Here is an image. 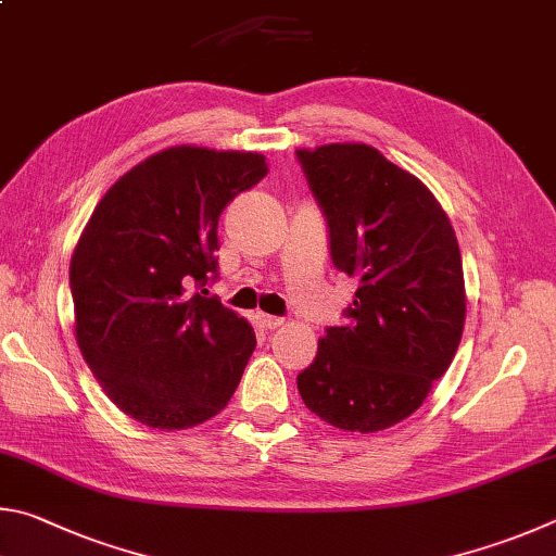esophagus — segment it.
Listing matches in <instances>:
<instances>
[{"instance_id": "1", "label": "esophagus", "mask_w": 556, "mask_h": 556, "mask_svg": "<svg viewBox=\"0 0 556 556\" xmlns=\"http://www.w3.org/2000/svg\"><path fill=\"white\" fill-rule=\"evenodd\" d=\"M256 323H258L263 329H276V327L283 325V319L273 317V315H266V313H256Z\"/></svg>"}]
</instances>
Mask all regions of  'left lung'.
Segmentation results:
<instances>
[{
    "mask_svg": "<svg viewBox=\"0 0 556 556\" xmlns=\"http://www.w3.org/2000/svg\"><path fill=\"white\" fill-rule=\"evenodd\" d=\"M295 153L325 212L334 266L358 283L346 323L325 329L298 391L339 430H386L425 403L459 349V243L427 185L374 146Z\"/></svg>",
    "mask_w": 556,
    "mask_h": 556,
    "instance_id": "1",
    "label": "left lung"
}]
</instances>
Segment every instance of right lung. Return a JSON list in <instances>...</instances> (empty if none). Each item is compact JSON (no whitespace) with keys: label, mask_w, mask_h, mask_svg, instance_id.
I'll list each match as a JSON object with an SVG mask.
<instances>
[{"label":"right lung","mask_w":556,"mask_h":556,"mask_svg":"<svg viewBox=\"0 0 556 556\" xmlns=\"http://www.w3.org/2000/svg\"><path fill=\"white\" fill-rule=\"evenodd\" d=\"M266 173L261 153L170 146L124 173L83 229L71 261L75 339L136 422L188 430L237 391L253 327L188 290L217 278L219 214Z\"/></svg>","instance_id":"obj_1"}]
</instances>
